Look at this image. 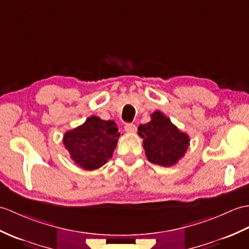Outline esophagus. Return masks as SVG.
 Returning a JSON list of instances; mask_svg holds the SVG:
<instances>
[{
    "label": "esophagus",
    "mask_w": 249,
    "mask_h": 249,
    "mask_svg": "<svg viewBox=\"0 0 249 249\" xmlns=\"http://www.w3.org/2000/svg\"><path fill=\"white\" fill-rule=\"evenodd\" d=\"M124 128H125V130L127 131V132H135L136 131V129H137V127H136V125L135 124H132V123H128V124H126L125 126H124Z\"/></svg>",
    "instance_id": "34e87169"
}]
</instances>
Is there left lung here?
I'll list each match as a JSON object with an SVG mask.
<instances>
[{
  "instance_id": "left-lung-1",
  "label": "left lung",
  "mask_w": 249,
  "mask_h": 249,
  "mask_svg": "<svg viewBox=\"0 0 249 249\" xmlns=\"http://www.w3.org/2000/svg\"><path fill=\"white\" fill-rule=\"evenodd\" d=\"M151 118L148 123L138 127L148 161L161 166L176 164L189 147V136L179 130L162 112L155 111Z\"/></svg>"
}]
</instances>
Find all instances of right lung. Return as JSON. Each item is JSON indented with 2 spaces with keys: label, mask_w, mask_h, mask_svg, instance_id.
<instances>
[{
  "label": "right lung",
  "mask_w": 249,
  "mask_h": 249,
  "mask_svg": "<svg viewBox=\"0 0 249 249\" xmlns=\"http://www.w3.org/2000/svg\"><path fill=\"white\" fill-rule=\"evenodd\" d=\"M120 132L113 121H104L95 115L63 136V145L77 166L87 171L100 169L112 157Z\"/></svg>",
  "instance_id": "1"
}]
</instances>
